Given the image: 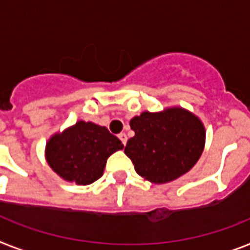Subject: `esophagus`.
<instances>
[{
  "instance_id": "obj_1",
  "label": "esophagus",
  "mask_w": 250,
  "mask_h": 250,
  "mask_svg": "<svg viewBox=\"0 0 250 250\" xmlns=\"http://www.w3.org/2000/svg\"><path fill=\"white\" fill-rule=\"evenodd\" d=\"M119 138H120V140H121V142H123V144H124V146H125V144H126V142H127V137H126V134H125V133H121V134H119Z\"/></svg>"
}]
</instances>
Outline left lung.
I'll return each mask as SVG.
<instances>
[{"mask_svg": "<svg viewBox=\"0 0 250 250\" xmlns=\"http://www.w3.org/2000/svg\"><path fill=\"white\" fill-rule=\"evenodd\" d=\"M130 127L135 135L127 140L124 152L137 174L153 184L183 176L203 153V123L183 107H167L160 112L144 111L130 120Z\"/></svg>", "mask_w": 250, "mask_h": 250, "instance_id": "obj_1", "label": "left lung"}]
</instances>
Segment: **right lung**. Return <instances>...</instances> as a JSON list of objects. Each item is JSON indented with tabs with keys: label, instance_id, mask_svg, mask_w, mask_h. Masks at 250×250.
Instances as JSON below:
<instances>
[{
	"label": "right lung",
	"instance_id": "1",
	"mask_svg": "<svg viewBox=\"0 0 250 250\" xmlns=\"http://www.w3.org/2000/svg\"><path fill=\"white\" fill-rule=\"evenodd\" d=\"M124 148L117 137L90 121L80 120L46 143L48 166L61 179L78 185H89L103 175L107 158Z\"/></svg>",
	"mask_w": 250,
	"mask_h": 250
}]
</instances>
